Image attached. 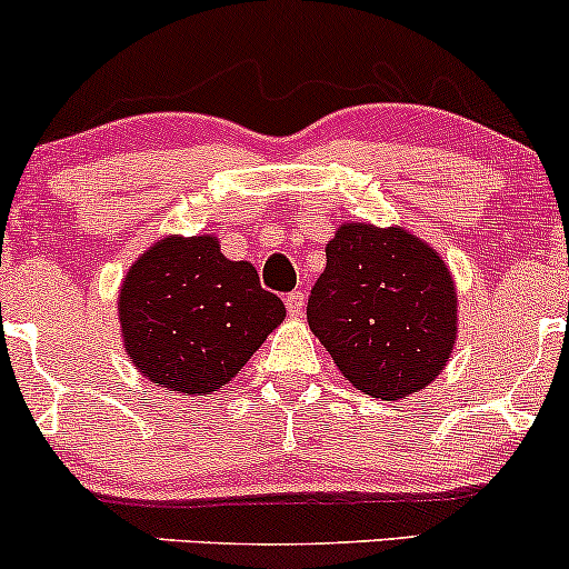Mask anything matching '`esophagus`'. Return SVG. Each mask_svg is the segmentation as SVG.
<instances>
[{
    "label": "esophagus",
    "instance_id": "obj_1",
    "mask_svg": "<svg viewBox=\"0 0 569 569\" xmlns=\"http://www.w3.org/2000/svg\"><path fill=\"white\" fill-rule=\"evenodd\" d=\"M286 310H289V315H293V318H299L305 310V293L302 291H291L289 297H286Z\"/></svg>",
    "mask_w": 569,
    "mask_h": 569
}]
</instances>
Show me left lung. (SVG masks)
<instances>
[{
    "instance_id": "1",
    "label": "left lung",
    "mask_w": 569,
    "mask_h": 569,
    "mask_svg": "<svg viewBox=\"0 0 569 569\" xmlns=\"http://www.w3.org/2000/svg\"><path fill=\"white\" fill-rule=\"evenodd\" d=\"M307 323L352 387L400 400L432 385L450 358L453 276L408 230L347 222L326 246Z\"/></svg>"
}]
</instances>
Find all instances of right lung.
<instances>
[{
	"instance_id": "add662e5",
	"label": "right lung",
	"mask_w": 569,
	"mask_h": 569,
	"mask_svg": "<svg viewBox=\"0 0 569 569\" xmlns=\"http://www.w3.org/2000/svg\"><path fill=\"white\" fill-rule=\"evenodd\" d=\"M286 318L251 262H230L214 236H169L129 267L119 291L127 355L169 392H217Z\"/></svg>"
}]
</instances>
